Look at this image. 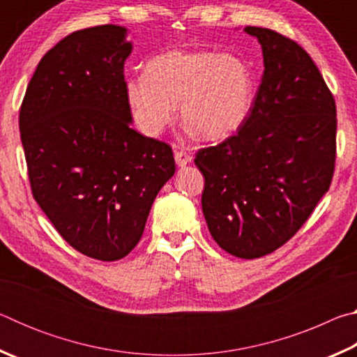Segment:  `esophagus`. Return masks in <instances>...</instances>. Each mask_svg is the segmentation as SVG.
<instances>
[{
    "mask_svg": "<svg viewBox=\"0 0 357 357\" xmlns=\"http://www.w3.org/2000/svg\"><path fill=\"white\" fill-rule=\"evenodd\" d=\"M174 160H176L178 167H185L192 162V157L184 153V151H176V153H174Z\"/></svg>",
    "mask_w": 357,
    "mask_h": 357,
    "instance_id": "esophagus-1",
    "label": "esophagus"
}]
</instances>
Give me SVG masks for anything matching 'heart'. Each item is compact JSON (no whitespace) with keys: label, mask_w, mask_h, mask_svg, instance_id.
<instances>
[{"label":"heart","mask_w":357,"mask_h":357,"mask_svg":"<svg viewBox=\"0 0 357 357\" xmlns=\"http://www.w3.org/2000/svg\"><path fill=\"white\" fill-rule=\"evenodd\" d=\"M126 100L144 135L157 137L181 119L204 140L241 129L253 105V77L243 58L208 50H172L151 59L144 75L124 83Z\"/></svg>","instance_id":"b5f03b06"}]
</instances>
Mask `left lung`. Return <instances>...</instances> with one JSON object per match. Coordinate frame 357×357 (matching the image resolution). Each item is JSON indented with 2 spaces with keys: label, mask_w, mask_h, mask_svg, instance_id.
<instances>
[{
  "label": "left lung",
  "mask_w": 357,
  "mask_h": 357,
  "mask_svg": "<svg viewBox=\"0 0 357 357\" xmlns=\"http://www.w3.org/2000/svg\"><path fill=\"white\" fill-rule=\"evenodd\" d=\"M263 50V77L236 135L198 151L203 215L217 244L253 259L304 225L329 190L335 102L304 48L268 28L245 26Z\"/></svg>",
  "instance_id": "left-lung-1"
}]
</instances>
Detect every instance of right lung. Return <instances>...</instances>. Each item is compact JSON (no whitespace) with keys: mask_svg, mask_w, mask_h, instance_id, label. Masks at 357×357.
Here are the masks:
<instances>
[{"mask_svg":"<svg viewBox=\"0 0 357 357\" xmlns=\"http://www.w3.org/2000/svg\"><path fill=\"white\" fill-rule=\"evenodd\" d=\"M128 28L102 25L59 40L36 68L20 108L34 200L75 250L124 258L140 241L173 151L132 129L124 94Z\"/></svg>","mask_w":357,"mask_h":357,"instance_id":"obj_1","label":"right lung"}]
</instances>
